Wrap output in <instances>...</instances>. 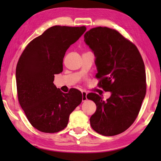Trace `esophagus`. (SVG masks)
Listing matches in <instances>:
<instances>
[{
	"mask_svg": "<svg viewBox=\"0 0 161 161\" xmlns=\"http://www.w3.org/2000/svg\"><path fill=\"white\" fill-rule=\"evenodd\" d=\"M81 94H82V102H85V101L87 99V98H86L87 92L86 91L82 90L81 91Z\"/></svg>",
	"mask_w": 161,
	"mask_h": 161,
	"instance_id": "34e87169",
	"label": "esophagus"
}]
</instances>
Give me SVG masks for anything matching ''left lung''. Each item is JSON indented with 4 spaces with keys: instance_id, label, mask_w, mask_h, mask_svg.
Masks as SVG:
<instances>
[{
    "instance_id": "left-lung-1",
    "label": "left lung",
    "mask_w": 161,
    "mask_h": 161,
    "mask_svg": "<svg viewBox=\"0 0 161 161\" xmlns=\"http://www.w3.org/2000/svg\"><path fill=\"white\" fill-rule=\"evenodd\" d=\"M84 37L95 56L99 86L111 92L105 102L97 94H87L97 105L91 126L103 136L119 134L134 122L146 96L143 59L137 47L115 30L97 27Z\"/></svg>"
}]
</instances>
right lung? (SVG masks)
<instances>
[{
	"label": "right lung",
	"mask_w": 161,
	"mask_h": 161,
	"mask_svg": "<svg viewBox=\"0 0 161 161\" xmlns=\"http://www.w3.org/2000/svg\"><path fill=\"white\" fill-rule=\"evenodd\" d=\"M86 27H51L27 45L16 67L18 101L31 125L40 131L56 133L66 128L70 114L82 101L76 89L64 94L53 84L63 70V58Z\"/></svg>",
	"instance_id": "1"
}]
</instances>
